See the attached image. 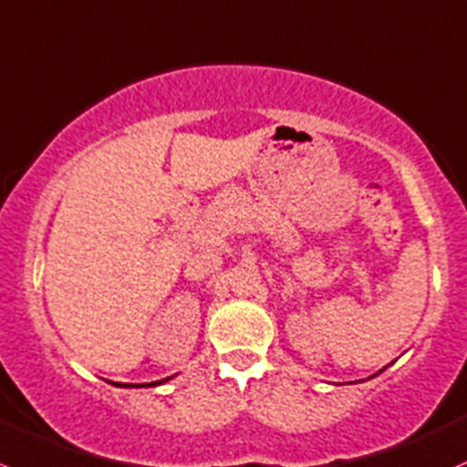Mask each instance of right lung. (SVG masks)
<instances>
[{"instance_id":"right-lung-1","label":"right lung","mask_w":467,"mask_h":467,"mask_svg":"<svg viewBox=\"0 0 467 467\" xmlns=\"http://www.w3.org/2000/svg\"><path fill=\"white\" fill-rule=\"evenodd\" d=\"M170 379V377H168ZM168 379H161V381H151V384H145V386H159V384H163V381H168Z\"/></svg>"}]
</instances>
